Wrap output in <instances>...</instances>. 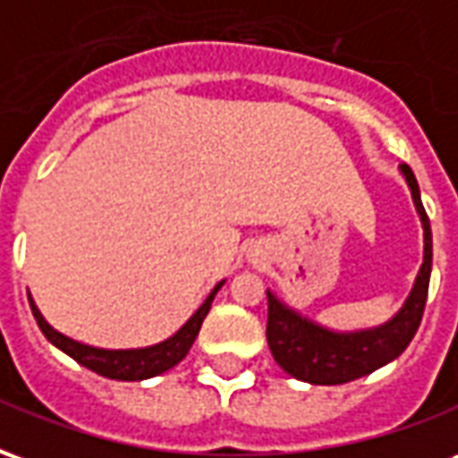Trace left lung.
<instances>
[{"instance_id":"1","label":"left lung","mask_w":458,"mask_h":458,"mask_svg":"<svg viewBox=\"0 0 458 458\" xmlns=\"http://www.w3.org/2000/svg\"><path fill=\"white\" fill-rule=\"evenodd\" d=\"M400 171L412 191L414 208L420 213L424 228V262L410 297L385 327L358 334H334L328 328L311 324L309 318L299 317L297 311L284 307L272 292H267L269 351L279 368L292 377L311 385L351 383L394 360L417 334L432 275V228L412 169L403 164Z\"/></svg>"}]
</instances>
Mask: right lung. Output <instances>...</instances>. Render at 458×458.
Listing matches in <instances>:
<instances>
[{
  "mask_svg": "<svg viewBox=\"0 0 458 458\" xmlns=\"http://www.w3.org/2000/svg\"><path fill=\"white\" fill-rule=\"evenodd\" d=\"M220 287H223V282L216 284V289H213L208 294V299L200 304L199 311H196L174 336L166 338L164 344L149 345V348H137V351H105V348H93V345L78 344L73 338L58 334V331L41 317V311L36 309L31 294H29V304H31L36 324L44 331V336L48 338L55 348H61L64 353L71 355L73 360L85 365L88 370L103 375V377H110V380H147V377H154V375L166 373V370H171L174 365L181 363V360L186 358L189 348L193 345L196 336H199L200 324H203V318H206L210 304H213V297L218 294Z\"/></svg>",
  "mask_w": 458,
  "mask_h": 458,
  "instance_id": "right-lung-1",
  "label": "right lung"
}]
</instances>
